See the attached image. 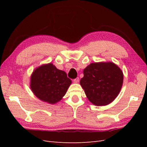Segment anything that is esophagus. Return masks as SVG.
I'll return each mask as SVG.
<instances>
[{
    "label": "esophagus",
    "instance_id": "esophagus-1",
    "mask_svg": "<svg viewBox=\"0 0 147 147\" xmlns=\"http://www.w3.org/2000/svg\"><path fill=\"white\" fill-rule=\"evenodd\" d=\"M79 82V78L78 77H77L76 78L74 79V83H78Z\"/></svg>",
    "mask_w": 147,
    "mask_h": 147
}]
</instances>
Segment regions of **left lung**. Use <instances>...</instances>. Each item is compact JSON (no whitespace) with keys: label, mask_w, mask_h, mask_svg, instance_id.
Masks as SVG:
<instances>
[{"label":"left lung","mask_w":147,"mask_h":147,"mask_svg":"<svg viewBox=\"0 0 147 147\" xmlns=\"http://www.w3.org/2000/svg\"><path fill=\"white\" fill-rule=\"evenodd\" d=\"M83 74L80 83L88 100L97 106L109 104L121 90L123 72L111 62L92 63L84 69Z\"/></svg>","instance_id":"left-lung-1"}]
</instances>
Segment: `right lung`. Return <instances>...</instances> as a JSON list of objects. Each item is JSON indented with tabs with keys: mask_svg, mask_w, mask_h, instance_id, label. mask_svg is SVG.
Segmentation results:
<instances>
[{
	"mask_svg": "<svg viewBox=\"0 0 147 147\" xmlns=\"http://www.w3.org/2000/svg\"><path fill=\"white\" fill-rule=\"evenodd\" d=\"M71 83L64 71L50 63L34 71L30 78V88L39 99L53 104L61 100Z\"/></svg>",
	"mask_w": 147,
	"mask_h": 147,
	"instance_id": "1",
	"label": "right lung"
}]
</instances>
